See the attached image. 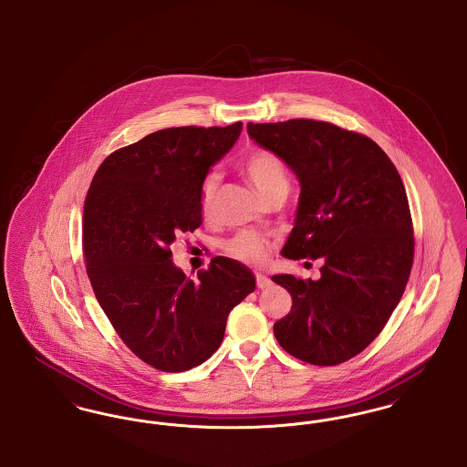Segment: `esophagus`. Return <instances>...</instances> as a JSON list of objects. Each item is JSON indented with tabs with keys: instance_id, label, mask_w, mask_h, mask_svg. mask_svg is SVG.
<instances>
[{
	"instance_id": "obj_1",
	"label": "esophagus",
	"mask_w": 467,
	"mask_h": 467,
	"mask_svg": "<svg viewBox=\"0 0 467 467\" xmlns=\"http://www.w3.org/2000/svg\"><path fill=\"white\" fill-rule=\"evenodd\" d=\"M255 285H257V289H267L271 285V280L267 278L266 275L257 273L255 275Z\"/></svg>"
}]
</instances>
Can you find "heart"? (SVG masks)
I'll return each mask as SVG.
<instances>
[{"instance_id": "1", "label": "heart", "mask_w": 467, "mask_h": 467, "mask_svg": "<svg viewBox=\"0 0 467 467\" xmlns=\"http://www.w3.org/2000/svg\"><path fill=\"white\" fill-rule=\"evenodd\" d=\"M242 170L248 180L257 187V191L271 200L275 194L287 191L289 175L284 161L266 149H254L242 161ZM219 173L210 171L201 180L200 210L201 215L210 219L215 212V196L219 189ZM223 252L240 263L246 265H261L265 263L269 252V240L266 236L244 229L236 233L223 244Z\"/></svg>"}]
</instances>
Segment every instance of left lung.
<instances>
[{
	"label": "left lung",
	"instance_id": "obj_1",
	"mask_svg": "<svg viewBox=\"0 0 467 467\" xmlns=\"http://www.w3.org/2000/svg\"><path fill=\"white\" fill-rule=\"evenodd\" d=\"M246 130L301 182L282 254L324 261L317 282L273 276L292 296L289 315L273 326L276 341L308 364H341L381 333L411 273L415 236L402 180L371 138L331 122L290 119Z\"/></svg>",
	"mask_w": 467,
	"mask_h": 467
}]
</instances>
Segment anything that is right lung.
Segmentation results:
<instances>
[{"instance_id":"right-lung-1","label":"right lung","mask_w":467,"mask_h":467,"mask_svg":"<svg viewBox=\"0 0 467 467\" xmlns=\"http://www.w3.org/2000/svg\"><path fill=\"white\" fill-rule=\"evenodd\" d=\"M240 133L242 122L161 130L111 152L90 182L82 250L94 296L124 345L164 373L213 356L229 313L255 289L227 257L194 280L171 263L178 238L201 225V180Z\"/></svg>"}]
</instances>
